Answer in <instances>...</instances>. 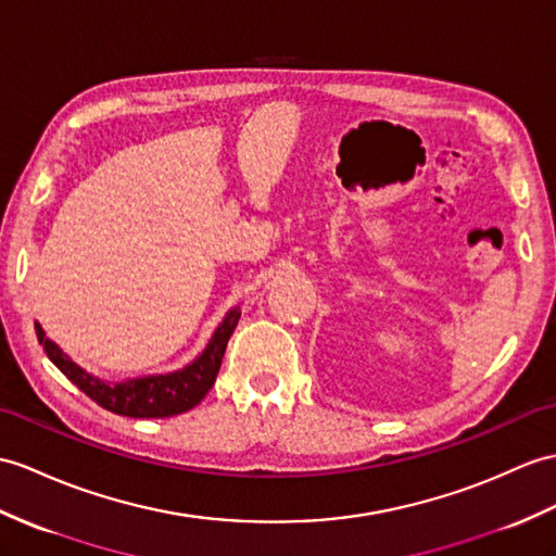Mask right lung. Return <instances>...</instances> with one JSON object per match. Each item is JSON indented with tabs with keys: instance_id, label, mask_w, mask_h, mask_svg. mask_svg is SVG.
<instances>
[{
	"instance_id": "1",
	"label": "right lung",
	"mask_w": 556,
	"mask_h": 556,
	"mask_svg": "<svg viewBox=\"0 0 556 556\" xmlns=\"http://www.w3.org/2000/svg\"><path fill=\"white\" fill-rule=\"evenodd\" d=\"M239 317L241 307H231L213 331V337L208 345L203 348V353L197 359H191L187 367L125 381H103L94 377V374L83 369L77 363H73L54 341L47 339L40 321H35V333L37 341L45 348L47 357L61 369L63 377L73 381L87 397H92L97 405L121 417L161 419L182 415V412L197 407L205 397V393L213 389L219 365H223L227 341L231 333H235Z\"/></svg>"
}]
</instances>
